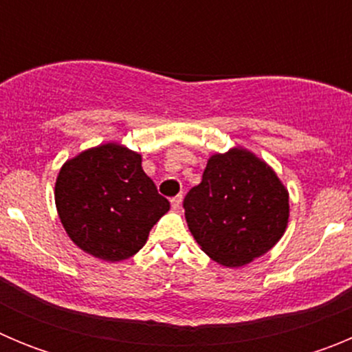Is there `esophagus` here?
I'll return each mask as SVG.
<instances>
[{
  "instance_id": "esophagus-1",
  "label": "esophagus",
  "mask_w": 352,
  "mask_h": 352,
  "mask_svg": "<svg viewBox=\"0 0 352 352\" xmlns=\"http://www.w3.org/2000/svg\"><path fill=\"white\" fill-rule=\"evenodd\" d=\"M182 201H183V195H182V194L176 195V197L170 199V206H173L174 210H178V208L182 206Z\"/></svg>"
}]
</instances>
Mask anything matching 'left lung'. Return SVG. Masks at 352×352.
Wrapping results in <instances>:
<instances>
[{
    "mask_svg": "<svg viewBox=\"0 0 352 352\" xmlns=\"http://www.w3.org/2000/svg\"><path fill=\"white\" fill-rule=\"evenodd\" d=\"M192 236L223 266H243L282 238L289 195L272 167L247 149L213 155L183 201Z\"/></svg>",
    "mask_w": 352,
    "mask_h": 352,
    "instance_id": "8db88e82",
    "label": "left lung"
}]
</instances>
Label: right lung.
<instances>
[{
	"instance_id": "add662e5",
	"label": "right lung",
	"mask_w": 352,
	"mask_h": 352,
	"mask_svg": "<svg viewBox=\"0 0 352 352\" xmlns=\"http://www.w3.org/2000/svg\"><path fill=\"white\" fill-rule=\"evenodd\" d=\"M54 199L72 241L111 263L141 250L151 227L169 211V201L142 170L141 155L113 142L68 160Z\"/></svg>"
}]
</instances>
